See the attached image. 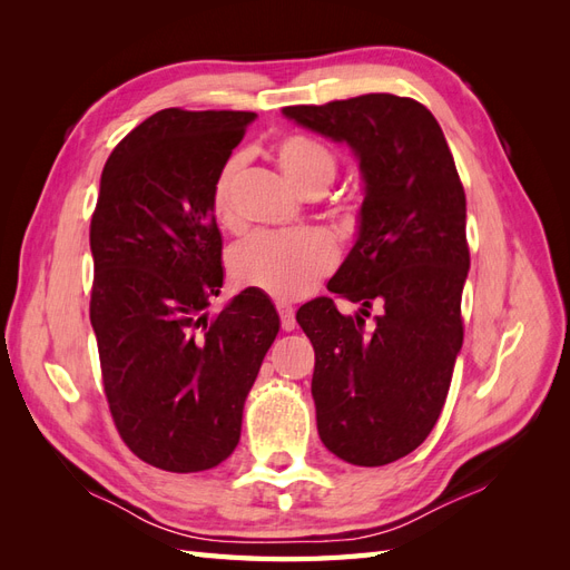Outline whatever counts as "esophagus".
Segmentation results:
<instances>
[{"label": "esophagus", "instance_id": "obj_1", "mask_svg": "<svg viewBox=\"0 0 570 570\" xmlns=\"http://www.w3.org/2000/svg\"><path fill=\"white\" fill-rule=\"evenodd\" d=\"M275 306H278V314H281V325H283V331H285V333L295 331L297 321H295V308H292V304H287L285 299H278V302H275Z\"/></svg>", "mask_w": 570, "mask_h": 570}]
</instances>
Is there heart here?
Wrapping results in <instances>:
<instances>
[{
    "label": "heart",
    "instance_id": "1",
    "mask_svg": "<svg viewBox=\"0 0 570 570\" xmlns=\"http://www.w3.org/2000/svg\"><path fill=\"white\" fill-rule=\"evenodd\" d=\"M285 176L306 195H321L333 183L337 161L335 154L316 137L302 132L283 135L275 142ZM239 170V159L233 157L212 185V214L220 226H235L230 189ZM335 243L331 235L314 228L254 233L230 252V273L239 285L264 289L273 297L295 299L306 295L323 273L335 266Z\"/></svg>",
    "mask_w": 570,
    "mask_h": 570
}]
</instances>
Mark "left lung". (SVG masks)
Wrapping results in <instances>:
<instances>
[{
  "instance_id": "obj_1",
  "label": "left lung",
  "mask_w": 570,
  "mask_h": 570,
  "mask_svg": "<svg viewBox=\"0 0 570 570\" xmlns=\"http://www.w3.org/2000/svg\"><path fill=\"white\" fill-rule=\"evenodd\" d=\"M283 114L347 145L364 180L356 243L327 283L361 308L344 316L318 297L297 323L316 352L323 444L347 463L385 465L430 435L450 392L471 266L463 185L440 124L416 99L377 92Z\"/></svg>"
}]
</instances>
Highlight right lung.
I'll return each mask as SVG.
<instances>
[{
    "instance_id": "add662e5",
    "label": "right lung",
    "mask_w": 570,
    "mask_h": 570,
    "mask_svg": "<svg viewBox=\"0 0 570 570\" xmlns=\"http://www.w3.org/2000/svg\"><path fill=\"white\" fill-rule=\"evenodd\" d=\"M252 111L164 109L128 132L101 170L90 226V321L120 438L170 473L226 461L243 409L281 331L247 287L214 318L223 239L212 185Z\"/></svg>"
}]
</instances>
